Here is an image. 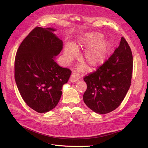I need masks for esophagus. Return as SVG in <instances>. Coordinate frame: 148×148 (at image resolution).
Here are the masks:
<instances>
[{
    "label": "esophagus",
    "mask_w": 148,
    "mask_h": 148,
    "mask_svg": "<svg viewBox=\"0 0 148 148\" xmlns=\"http://www.w3.org/2000/svg\"><path fill=\"white\" fill-rule=\"evenodd\" d=\"M79 75L77 73L73 72L72 75H71L70 81L71 82H75L76 81H77L78 79H79Z\"/></svg>",
    "instance_id": "esophagus-1"
}]
</instances>
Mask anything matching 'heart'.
<instances>
[{
    "instance_id": "b5f03b06",
    "label": "heart",
    "mask_w": 148,
    "mask_h": 148,
    "mask_svg": "<svg viewBox=\"0 0 148 148\" xmlns=\"http://www.w3.org/2000/svg\"><path fill=\"white\" fill-rule=\"evenodd\" d=\"M103 35L99 33H91L84 34L79 38L77 48L86 49L82 59L87 62L90 69H96L102 65L108 57L111 50L110 42L106 39H102ZM77 49L71 43H66L64 47V59L70 62L77 56ZM80 70L87 68V65H82Z\"/></svg>"
}]
</instances>
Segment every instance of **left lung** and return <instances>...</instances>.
Returning <instances> with one entry per match:
<instances>
[{
  "label": "left lung",
  "mask_w": 148,
  "mask_h": 148,
  "mask_svg": "<svg viewBox=\"0 0 148 148\" xmlns=\"http://www.w3.org/2000/svg\"><path fill=\"white\" fill-rule=\"evenodd\" d=\"M133 56L126 40L122 37L119 46L96 71L83 78L87 89L83 98L96 113L114 110L124 99L131 85Z\"/></svg>",
  "instance_id": "1"
}]
</instances>
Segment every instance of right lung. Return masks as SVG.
Returning a JSON list of instances; mask_svg holds the SVG:
<instances>
[{
    "label": "right lung",
    "mask_w": 148,
    "mask_h": 148,
    "mask_svg": "<svg viewBox=\"0 0 148 148\" xmlns=\"http://www.w3.org/2000/svg\"><path fill=\"white\" fill-rule=\"evenodd\" d=\"M55 29L36 26L18 49L15 59V79L21 96L30 108L47 112L57 105L62 86L71 71L58 65L53 58L63 49Z\"/></svg>",
    "instance_id": "obj_1"
}]
</instances>
